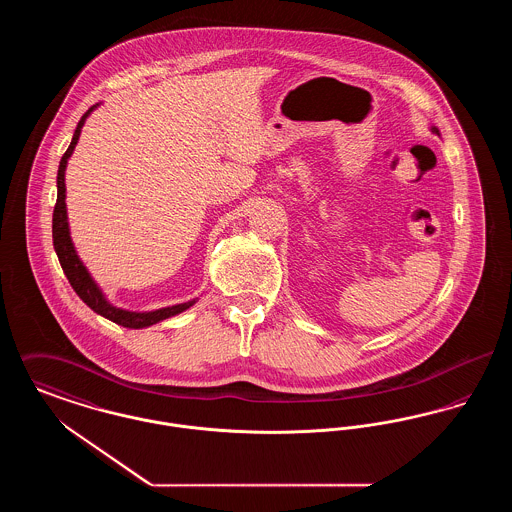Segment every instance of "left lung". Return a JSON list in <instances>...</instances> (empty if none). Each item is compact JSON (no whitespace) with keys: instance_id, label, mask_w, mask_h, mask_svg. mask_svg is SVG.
I'll return each instance as SVG.
<instances>
[{"instance_id":"left-lung-1","label":"left lung","mask_w":512,"mask_h":512,"mask_svg":"<svg viewBox=\"0 0 512 512\" xmlns=\"http://www.w3.org/2000/svg\"><path fill=\"white\" fill-rule=\"evenodd\" d=\"M432 132H434V134H439L438 128H432Z\"/></svg>"}]
</instances>
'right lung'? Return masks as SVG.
I'll return each mask as SVG.
<instances>
[{"label":"right lung","mask_w":512,"mask_h":512,"mask_svg":"<svg viewBox=\"0 0 512 512\" xmlns=\"http://www.w3.org/2000/svg\"><path fill=\"white\" fill-rule=\"evenodd\" d=\"M92 109L94 107H90L82 115V119L78 121V126L74 130L73 142H71V146L65 151V155L61 157V163H59V171H57V201H55V209H53V247H55V253L59 257L61 268H63L67 280L71 282L74 292L92 311H96L101 317L109 318V320L121 324L124 328H146V326H151V324H155L159 320H165V318L174 317V315L186 311L188 307L194 305V301H188V303H182V305H174V307H167V309H159V311H153V313H128V311H122V309L109 305L103 299L98 286L90 278L88 270L80 263V259H78L76 251H74L73 242H71V236H69V224H67L65 167H67V159L71 157L74 146L78 142L82 124H84L86 117L90 115Z\"/></svg>","instance_id":"add662e5"}]
</instances>
